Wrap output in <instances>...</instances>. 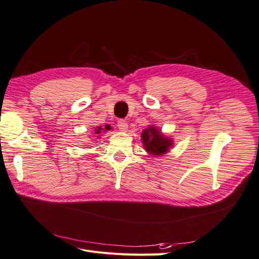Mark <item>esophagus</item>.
Instances as JSON below:
<instances>
[{
  "mask_svg": "<svg viewBox=\"0 0 259 259\" xmlns=\"http://www.w3.org/2000/svg\"><path fill=\"white\" fill-rule=\"evenodd\" d=\"M117 127H119V130L122 131V132H126L127 128H128L127 122L125 120H119V121H117Z\"/></svg>",
  "mask_w": 259,
  "mask_h": 259,
  "instance_id": "esophagus-1",
  "label": "esophagus"
}]
</instances>
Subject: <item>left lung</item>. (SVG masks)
<instances>
[{"label":"left lung","mask_w":259,"mask_h":259,"mask_svg":"<svg viewBox=\"0 0 259 259\" xmlns=\"http://www.w3.org/2000/svg\"><path fill=\"white\" fill-rule=\"evenodd\" d=\"M143 143L146 150L155 155L165 153L171 146V140L162 136L155 127H149L143 132Z\"/></svg>","instance_id":"8db88e82"}]
</instances>
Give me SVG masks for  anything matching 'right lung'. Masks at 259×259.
Segmentation results:
<instances>
[{"instance_id":"obj_1","label":"right lung","mask_w":259,"mask_h":259,"mask_svg":"<svg viewBox=\"0 0 259 259\" xmlns=\"http://www.w3.org/2000/svg\"><path fill=\"white\" fill-rule=\"evenodd\" d=\"M101 130H103V128H101V127H97V131H96V134H99V133H100V131ZM105 130H110V128H108L107 126H106V128Z\"/></svg>"}]
</instances>
